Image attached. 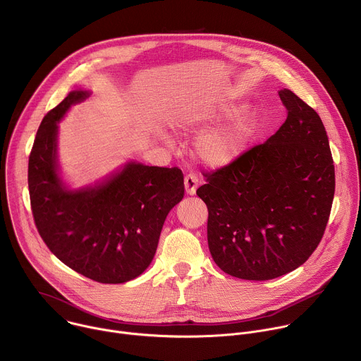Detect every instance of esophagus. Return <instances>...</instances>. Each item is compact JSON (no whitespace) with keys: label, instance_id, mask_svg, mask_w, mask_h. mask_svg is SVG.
Wrapping results in <instances>:
<instances>
[{"label":"esophagus","instance_id":"34e87169","mask_svg":"<svg viewBox=\"0 0 361 361\" xmlns=\"http://www.w3.org/2000/svg\"><path fill=\"white\" fill-rule=\"evenodd\" d=\"M184 187H185V192L188 195H194L195 190L198 187V178L194 174H188L184 178Z\"/></svg>","mask_w":361,"mask_h":361}]
</instances>
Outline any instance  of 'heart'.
<instances>
[{
    "label": "heart",
    "mask_w": 361,
    "mask_h": 361,
    "mask_svg": "<svg viewBox=\"0 0 361 361\" xmlns=\"http://www.w3.org/2000/svg\"><path fill=\"white\" fill-rule=\"evenodd\" d=\"M243 110L244 104L234 101L220 102L216 107L188 109L173 118V127L188 133L217 124L197 137L195 154L205 166L223 169L243 156L259 127L257 116L252 111L241 114ZM219 122L222 124L219 125Z\"/></svg>",
    "instance_id": "heart-1"
}]
</instances>
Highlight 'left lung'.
Segmentation results:
<instances>
[{
    "label": "left lung",
    "mask_w": 361,
    "mask_h": 361,
    "mask_svg": "<svg viewBox=\"0 0 361 361\" xmlns=\"http://www.w3.org/2000/svg\"><path fill=\"white\" fill-rule=\"evenodd\" d=\"M279 95L284 124L264 144L205 176L209 248L216 264L243 280H271L317 248L334 198V164L319 114L293 91Z\"/></svg>",
    "instance_id": "1"
}]
</instances>
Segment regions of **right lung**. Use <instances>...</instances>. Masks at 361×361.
Wrapping results in <instances>:
<instances>
[{
	"label": "right lung",
	"mask_w": 361,
	"mask_h": 361,
	"mask_svg": "<svg viewBox=\"0 0 361 361\" xmlns=\"http://www.w3.org/2000/svg\"><path fill=\"white\" fill-rule=\"evenodd\" d=\"M91 91L74 90L41 121L28 160L38 233L59 260L106 284L130 281L151 264L170 210L184 197L177 167L127 161L92 184L71 187L59 163V124Z\"/></svg>",
	"instance_id": "1"
}]
</instances>
